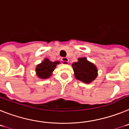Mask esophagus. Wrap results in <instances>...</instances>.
Here are the masks:
<instances>
[{
	"instance_id": "obj_1",
	"label": "esophagus",
	"mask_w": 129,
	"mask_h": 129,
	"mask_svg": "<svg viewBox=\"0 0 129 129\" xmlns=\"http://www.w3.org/2000/svg\"><path fill=\"white\" fill-rule=\"evenodd\" d=\"M61 61L66 63H68L69 62V59L68 58H61Z\"/></svg>"
}]
</instances>
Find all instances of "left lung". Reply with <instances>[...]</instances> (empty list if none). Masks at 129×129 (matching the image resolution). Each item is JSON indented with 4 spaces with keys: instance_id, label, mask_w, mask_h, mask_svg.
<instances>
[{
    "instance_id": "1",
    "label": "left lung",
    "mask_w": 129,
    "mask_h": 129,
    "mask_svg": "<svg viewBox=\"0 0 129 129\" xmlns=\"http://www.w3.org/2000/svg\"><path fill=\"white\" fill-rule=\"evenodd\" d=\"M72 67L76 79L80 81L89 84L97 78V67L85 57L78 58V61L73 63Z\"/></svg>"
}]
</instances>
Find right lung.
<instances>
[{
	"instance_id": "obj_1",
	"label": "right lung",
	"mask_w": 129,
	"mask_h": 129,
	"mask_svg": "<svg viewBox=\"0 0 129 129\" xmlns=\"http://www.w3.org/2000/svg\"><path fill=\"white\" fill-rule=\"evenodd\" d=\"M60 61H51L48 58H45L41 63L38 64L36 68V72L38 77L41 79H46L52 75V72L55 69L57 64Z\"/></svg>"
}]
</instances>
